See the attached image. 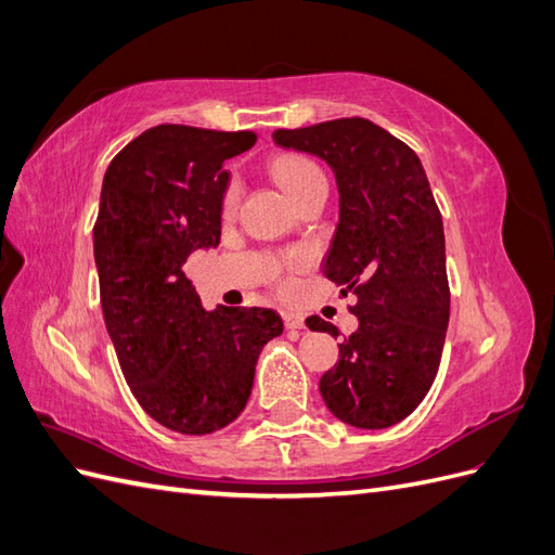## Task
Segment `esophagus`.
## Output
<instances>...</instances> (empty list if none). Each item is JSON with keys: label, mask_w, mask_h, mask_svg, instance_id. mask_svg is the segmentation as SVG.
<instances>
[{"label": "esophagus", "mask_w": 555, "mask_h": 555, "mask_svg": "<svg viewBox=\"0 0 555 555\" xmlns=\"http://www.w3.org/2000/svg\"><path fill=\"white\" fill-rule=\"evenodd\" d=\"M284 326L292 328V331H300V328H306L304 314H298V312H284Z\"/></svg>", "instance_id": "34e87169"}]
</instances>
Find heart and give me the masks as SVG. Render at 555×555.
<instances>
[{"mask_svg": "<svg viewBox=\"0 0 555 555\" xmlns=\"http://www.w3.org/2000/svg\"><path fill=\"white\" fill-rule=\"evenodd\" d=\"M271 171L275 176V180L282 184V190L292 196L294 204H298L300 198H306L312 190L322 188L326 184L324 171L319 169V166L308 159V157H300V155H282L273 162ZM241 180L233 178L227 182V188L222 192V212L231 215L233 210L238 208V201H241ZM300 263L298 255H292L284 259V266L287 268H296Z\"/></svg>", "mask_w": 555, "mask_h": 555, "instance_id": "1", "label": "heart"}]
</instances>
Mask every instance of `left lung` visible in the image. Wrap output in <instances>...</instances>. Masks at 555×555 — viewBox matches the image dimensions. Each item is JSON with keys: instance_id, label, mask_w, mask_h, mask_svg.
<instances>
[{"instance_id": "left-lung-1", "label": "left lung", "mask_w": 555, "mask_h": 555, "mask_svg": "<svg viewBox=\"0 0 555 555\" xmlns=\"http://www.w3.org/2000/svg\"><path fill=\"white\" fill-rule=\"evenodd\" d=\"M282 147L322 157L340 192L324 275L357 296L359 328L319 379L326 408L354 428L410 416L438 375L449 324L442 215L416 153L365 117L278 129ZM310 331L338 328L308 317Z\"/></svg>"}]
</instances>
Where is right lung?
<instances>
[{"mask_svg": "<svg viewBox=\"0 0 555 555\" xmlns=\"http://www.w3.org/2000/svg\"><path fill=\"white\" fill-rule=\"evenodd\" d=\"M255 131L157 125L108 164L94 222V261L108 335L139 405L182 435L229 426L282 319L266 308L206 312L182 266L222 229L224 162Z\"/></svg>", "mask_w": 555, "mask_h": 555, "instance_id": "right-lung-1", "label": "right lung"}]
</instances>
